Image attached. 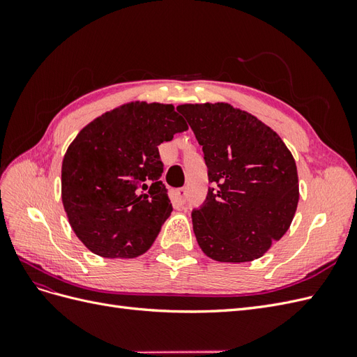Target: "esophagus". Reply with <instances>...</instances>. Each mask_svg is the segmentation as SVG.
I'll return each mask as SVG.
<instances>
[{
  "mask_svg": "<svg viewBox=\"0 0 357 357\" xmlns=\"http://www.w3.org/2000/svg\"><path fill=\"white\" fill-rule=\"evenodd\" d=\"M172 201H174L178 205L185 204V201H186V189L181 188V189L174 190V193H172Z\"/></svg>",
  "mask_w": 357,
  "mask_h": 357,
  "instance_id": "1",
  "label": "esophagus"
}]
</instances>
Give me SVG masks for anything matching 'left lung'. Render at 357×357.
Segmentation results:
<instances>
[{"mask_svg":"<svg viewBox=\"0 0 357 357\" xmlns=\"http://www.w3.org/2000/svg\"><path fill=\"white\" fill-rule=\"evenodd\" d=\"M208 168L207 198L193 208L201 250L218 262H250L287 232L299 199L295 159L283 139L232 105L183 104Z\"/></svg>","mask_w":357,"mask_h":357,"instance_id":"1","label":"left lung"}]
</instances>
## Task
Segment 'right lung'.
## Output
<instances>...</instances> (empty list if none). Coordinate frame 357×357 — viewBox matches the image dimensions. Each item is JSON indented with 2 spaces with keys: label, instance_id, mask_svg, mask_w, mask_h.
<instances>
[{
  "label": "right lung",
  "instance_id": "add662e5",
  "mask_svg": "<svg viewBox=\"0 0 357 357\" xmlns=\"http://www.w3.org/2000/svg\"><path fill=\"white\" fill-rule=\"evenodd\" d=\"M186 129L171 104L135 101L74 138L62 160V204L92 253L131 259L153 244L172 211L158 146Z\"/></svg>",
  "mask_w": 357,
  "mask_h": 357
}]
</instances>
